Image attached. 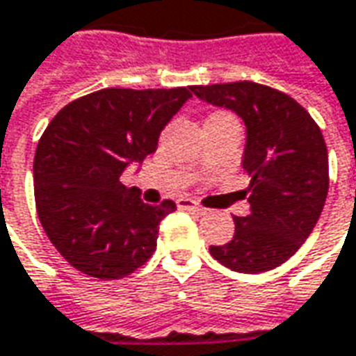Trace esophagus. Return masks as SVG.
<instances>
[{"mask_svg": "<svg viewBox=\"0 0 356 356\" xmlns=\"http://www.w3.org/2000/svg\"><path fill=\"white\" fill-rule=\"evenodd\" d=\"M177 207L179 209H185V211H197V213H204V209H202L199 202H195L189 197H181L177 199Z\"/></svg>", "mask_w": 356, "mask_h": 356, "instance_id": "obj_1", "label": "esophagus"}]
</instances>
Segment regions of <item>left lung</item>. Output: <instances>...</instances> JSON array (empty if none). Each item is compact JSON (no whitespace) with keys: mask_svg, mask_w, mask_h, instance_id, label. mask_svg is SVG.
Listing matches in <instances>:
<instances>
[{"mask_svg":"<svg viewBox=\"0 0 356 356\" xmlns=\"http://www.w3.org/2000/svg\"><path fill=\"white\" fill-rule=\"evenodd\" d=\"M204 102L236 112L246 126L242 167L250 213L234 216V236L213 258L242 274L274 270L312 234L329 191L323 134L291 96L256 82L191 86Z\"/></svg>","mask_w":356,"mask_h":356,"instance_id":"8db88e82","label":"left lung"}]
</instances>
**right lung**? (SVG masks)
Instances as JSON below:
<instances>
[{
	"label": "right lung",
	"instance_id": "1",
	"mask_svg": "<svg viewBox=\"0 0 356 356\" xmlns=\"http://www.w3.org/2000/svg\"><path fill=\"white\" fill-rule=\"evenodd\" d=\"M191 88H104L72 100L43 131L33 185L49 240L79 272L120 280L152 258L173 201L145 204L120 177L157 149Z\"/></svg>",
	"mask_w": 356,
	"mask_h": 356
}]
</instances>
